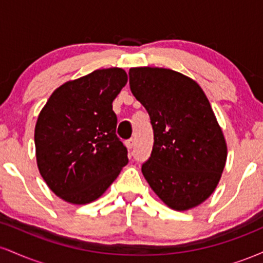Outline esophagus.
<instances>
[{
    "label": "esophagus",
    "mask_w": 263,
    "mask_h": 263,
    "mask_svg": "<svg viewBox=\"0 0 263 263\" xmlns=\"http://www.w3.org/2000/svg\"><path fill=\"white\" fill-rule=\"evenodd\" d=\"M125 143H126V147H127L128 149H132L135 147V140H134V138H129V140L126 141Z\"/></svg>",
    "instance_id": "34e87169"
}]
</instances>
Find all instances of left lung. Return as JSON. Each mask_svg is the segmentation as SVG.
<instances>
[{
    "instance_id": "1",
    "label": "left lung",
    "mask_w": 263,
    "mask_h": 263,
    "mask_svg": "<svg viewBox=\"0 0 263 263\" xmlns=\"http://www.w3.org/2000/svg\"><path fill=\"white\" fill-rule=\"evenodd\" d=\"M129 87L152 123L155 143L142 173L172 209L198 206L213 194L224 171L228 147L203 89L164 68L129 69Z\"/></svg>"
}]
</instances>
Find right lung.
<instances>
[{"mask_svg": "<svg viewBox=\"0 0 263 263\" xmlns=\"http://www.w3.org/2000/svg\"><path fill=\"white\" fill-rule=\"evenodd\" d=\"M126 83L123 69H99L66 81L42 108L34 129L38 170L63 200L78 205L96 200L128 163L112 110Z\"/></svg>", "mask_w": 263, "mask_h": 263, "instance_id": "add662e5", "label": "right lung"}]
</instances>
